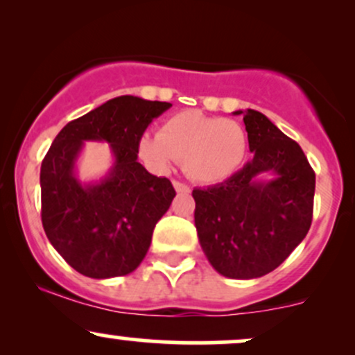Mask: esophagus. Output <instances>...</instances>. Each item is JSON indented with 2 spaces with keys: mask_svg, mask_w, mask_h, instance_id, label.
Instances as JSON below:
<instances>
[{
  "mask_svg": "<svg viewBox=\"0 0 355 355\" xmlns=\"http://www.w3.org/2000/svg\"><path fill=\"white\" fill-rule=\"evenodd\" d=\"M173 187H175V190L178 191V193H190V187L187 185V183L173 180Z\"/></svg>",
  "mask_w": 355,
  "mask_h": 355,
  "instance_id": "obj_1",
  "label": "esophagus"
}]
</instances>
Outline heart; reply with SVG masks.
Listing matches in <instances>:
<instances>
[{"instance_id": "obj_1", "label": "heart", "mask_w": 355, "mask_h": 355, "mask_svg": "<svg viewBox=\"0 0 355 355\" xmlns=\"http://www.w3.org/2000/svg\"><path fill=\"white\" fill-rule=\"evenodd\" d=\"M140 153L155 168L180 160L195 182L220 183L243 165L248 137L237 121L185 110L166 118L158 133L141 135Z\"/></svg>"}]
</instances>
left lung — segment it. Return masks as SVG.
<instances>
[{
	"label": "left lung",
	"instance_id": "left-lung-1",
	"mask_svg": "<svg viewBox=\"0 0 355 355\" xmlns=\"http://www.w3.org/2000/svg\"><path fill=\"white\" fill-rule=\"evenodd\" d=\"M243 116L254 158L225 182L191 191L195 227L211 267L230 279L277 268L312 223L315 173L297 141L255 110ZM272 173L270 181L259 175Z\"/></svg>",
	"mask_w": 355,
	"mask_h": 355
}]
</instances>
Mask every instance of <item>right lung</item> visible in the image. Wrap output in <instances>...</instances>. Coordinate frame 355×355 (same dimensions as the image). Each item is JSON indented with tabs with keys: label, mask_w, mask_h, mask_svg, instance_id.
I'll list each match as a JSON object with an SVG mask.
<instances>
[{
	"label": "right lung",
	"mask_w": 355,
	"mask_h": 355,
	"mask_svg": "<svg viewBox=\"0 0 355 355\" xmlns=\"http://www.w3.org/2000/svg\"><path fill=\"white\" fill-rule=\"evenodd\" d=\"M172 103L123 95L63 126L44 155L42 222L56 252L80 274L110 279L133 272L148 252L153 229L175 197L168 178L138 162L146 126ZM107 141L116 164L100 182L81 186L74 162L83 141Z\"/></svg>",
	"instance_id": "add662e5"
}]
</instances>
